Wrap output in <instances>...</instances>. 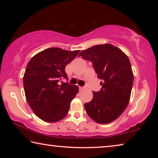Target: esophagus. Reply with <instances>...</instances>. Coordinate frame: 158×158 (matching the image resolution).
<instances>
[{"mask_svg": "<svg viewBox=\"0 0 158 158\" xmlns=\"http://www.w3.org/2000/svg\"><path fill=\"white\" fill-rule=\"evenodd\" d=\"M79 90H84V87L79 86Z\"/></svg>", "mask_w": 158, "mask_h": 158, "instance_id": "34e87169", "label": "esophagus"}]
</instances>
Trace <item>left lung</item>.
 Listing matches in <instances>:
<instances>
[{
    "instance_id": "8db88e82",
    "label": "left lung",
    "mask_w": 158,
    "mask_h": 158,
    "mask_svg": "<svg viewBox=\"0 0 158 158\" xmlns=\"http://www.w3.org/2000/svg\"><path fill=\"white\" fill-rule=\"evenodd\" d=\"M79 56L92 62L102 80L100 91H93L92 100L84 105L87 114L100 124L115 121L130 101L134 77L129 58L111 44L95 45L82 51Z\"/></svg>"
}]
</instances>
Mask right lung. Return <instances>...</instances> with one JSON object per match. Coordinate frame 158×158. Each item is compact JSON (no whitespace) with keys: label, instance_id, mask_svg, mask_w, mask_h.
<instances>
[{"label":"right lung","instance_id":"right-lung-1","mask_svg":"<svg viewBox=\"0 0 158 158\" xmlns=\"http://www.w3.org/2000/svg\"><path fill=\"white\" fill-rule=\"evenodd\" d=\"M79 52L49 48L37 53L28 62L23 75L26 98L35 114L42 121L55 123L68 114L79 88L68 82L60 85L58 82L62 79L68 81L65 66Z\"/></svg>","mask_w":158,"mask_h":158}]
</instances>
